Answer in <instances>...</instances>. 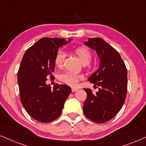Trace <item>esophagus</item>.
Returning <instances> with one entry per match:
<instances>
[{
  "instance_id": "1",
  "label": "esophagus",
  "mask_w": 146,
  "mask_h": 146,
  "mask_svg": "<svg viewBox=\"0 0 146 146\" xmlns=\"http://www.w3.org/2000/svg\"><path fill=\"white\" fill-rule=\"evenodd\" d=\"M77 91V88H74V87H73V88L71 89V91L72 92H75V91Z\"/></svg>"
}]
</instances>
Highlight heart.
<instances>
[{
    "instance_id": "b5f03b06",
    "label": "heart",
    "mask_w": 146,
    "mask_h": 146,
    "mask_svg": "<svg viewBox=\"0 0 146 146\" xmlns=\"http://www.w3.org/2000/svg\"><path fill=\"white\" fill-rule=\"evenodd\" d=\"M73 53L79 57L83 65H89L92 59L93 54L89 48L85 46H80L73 50ZM66 58V54L61 50H58L55 57V63L57 67L61 68L63 66ZM83 79V76L81 74H75L70 72L62 73L59 75V80L64 84L69 86L75 87L80 80Z\"/></svg>"
}]
</instances>
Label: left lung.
Listing matches in <instances>:
<instances>
[{
  "label": "left lung",
  "mask_w": 146,
  "mask_h": 146,
  "mask_svg": "<svg viewBox=\"0 0 146 146\" xmlns=\"http://www.w3.org/2000/svg\"><path fill=\"white\" fill-rule=\"evenodd\" d=\"M85 44L96 50L100 67L88 79L100 87L99 91L93 94L90 89H84L87 98L83 104V113L91 121L104 123L115 117L125 102L127 68L119 53L102 38H89Z\"/></svg>",
  "instance_id": "1"
}]
</instances>
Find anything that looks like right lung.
Instances as JSON below:
<instances>
[{
  "mask_svg": "<svg viewBox=\"0 0 146 146\" xmlns=\"http://www.w3.org/2000/svg\"><path fill=\"white\" fill-rule=\"evenodd\" d=\"M67 42L63 38H40L26 50L19 67L21 102L29 115L42 123L50 122L59 117L71 92V87L67 85L55 84L51 89L45 83L48 76L53 77L58 49Z\"/></svg>",
  "mask_w": 146,
  "mask_h": 146,
  "instance_id": "add662e5",
  "label": "right lung"
}]
</instances>
